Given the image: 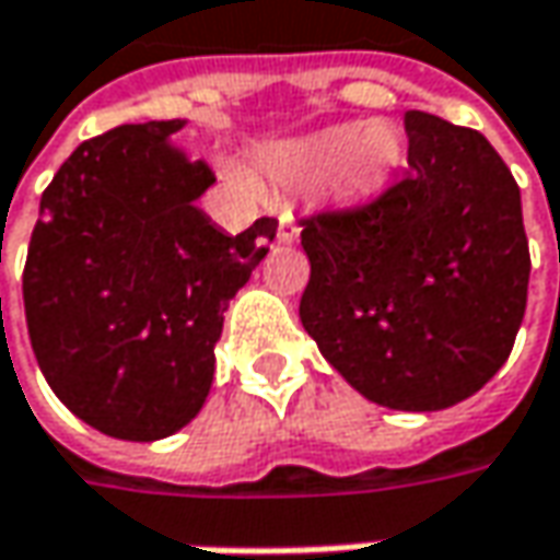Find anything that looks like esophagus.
Returning a JSON list of instances; mask_svg holds the SVG:
<instances>
[{
    "instance_id": "obj_1",
    "label": "esophagus",
    "mask_w": 560,
    "mask_h": 560,
    "mask_svg": "<svg viewBox=\"0 0 560 560\" xmlns=\"http://www.w3.org/2000/svg\"><path fill=\"white\" fill-rule=\"evenodd\" d=\"M277 238H280V242H295V238H299V223H295L293 217H287V213L280 217V226H277Z\"/></svg>"
}]
</instances>
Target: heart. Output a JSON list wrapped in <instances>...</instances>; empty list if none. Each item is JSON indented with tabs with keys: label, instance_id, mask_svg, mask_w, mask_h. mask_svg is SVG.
Masks as SVG:
<instances>
[{
	"label": "heart",
	"instance_id": "b5f03b06",
	"mask_svg": "<svg viewBox=\"0 0 560 560\" xmlns=\"http://www.w3.org/2000/svg\"><path fill=\"white\" fill-rule=\"evenodd\" d=\"M400 163V131L390 122H350L334 126L273 156L277 170L290 173H330L347 195H372L390 179Z\"/></svg>",
	"mask_w": 560,
	"mask_h": 560
}]
</instances>
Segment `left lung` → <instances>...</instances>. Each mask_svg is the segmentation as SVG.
<instances>
[{"mask_svg": "<svg viewBox=\"0 0 560 560\" xmlns=\"http://www.w3.org/2000/svg\"><path fill=\"white\" fill-rule=\"evenodd\" d=\"M404 179L302 217V327L352 387L390 409L466 400L514 350L529 242L517 179L476 128L409 109Z\"/></svg>", "mask_w": 560, "mask_h": 560, "instance_id": "1", "label": "left lung"}]
</instances>
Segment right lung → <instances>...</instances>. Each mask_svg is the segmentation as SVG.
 <instances>
[{"label": "right lung", "instance_id": "add662e5", "mask_svg": "<svg viewBox=\"0 0 560 560\" xmlns=\"http://www.w3.org/2000/svg\"><path fill=\"white\" fill-rule=\"evenodd\" d=\"M179 126L78 144L43 191L21 277L43 377L78 419L126 441L198 416L223 312L277 236L273 217L226 236L195 208L213 170L166 144Z\"/></svg>", "mask_w": 560, "mask_h": 560}]
</instances>
